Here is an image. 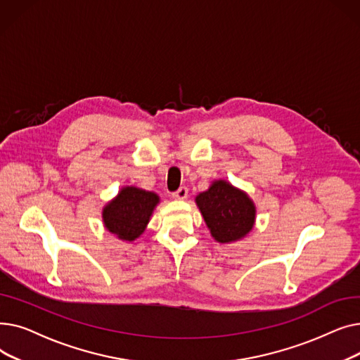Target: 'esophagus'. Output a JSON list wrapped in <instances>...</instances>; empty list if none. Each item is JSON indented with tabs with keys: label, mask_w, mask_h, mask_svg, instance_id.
<instances>
[{
	"label": "esophagus",
	"mask_w": 360,
	"mask_h": 360,
	"mask_svg": "<svg viewBox=\"0 0 360 360\" xmlns=\"http://www.w3.org/2000/svg\"><path fill=\"white\" fill-rule=\"evenodd\" d=\"M172 197H174L175 200H185V198H188V188H186V186H181L178 191H175V193L172 194Z\"/></svg>",
	"instance_id": "obj_1"
}]
</instances>
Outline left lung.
Instances as JSON below:
<instances>
[{
	"label": "left lung",
	"mask_w": 360,
	"mask_h": 360,
	"mask_svg": "<svg viewBox=\"0 0 360 360\" xmlns=\"http://www.w3.org/2000/svg\"><path fill=\"white\" fill-rule=\"evenodd\" d=\"M195 202L212 236L220 243L240 240L254 228V201L228 181H213L209 190L195 197Z\"/></svg>",
	"instance_id": "left-lung-1"
}]
</instances>
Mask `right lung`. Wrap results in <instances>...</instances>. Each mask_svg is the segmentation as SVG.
<instances>
[{
	"mask_svg": "<svg viewBox=\"0 0 360 360\" xmlns=\"http://www.w3.org/2000/svg\"><path fill=\"white\" fill-rule=\"evenodd\" d=\"M160 198L151 191L136 186H124L118 195L110 200L102 210L106 231L121 240L132 242L146 231Z\"/></svg>",
	"mask_w": 360,
	"mask_h": 360,
	"instance_id": "add662e5",
	"label": "right lung"
}]
</instances>
